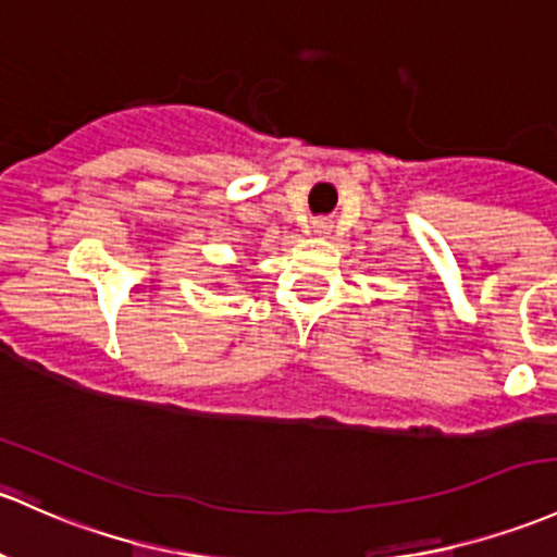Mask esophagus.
<instances>
[{
  "instance_id": "obj_1",
  "label": "esophagus",
  "mask_w": 557,
  "mask_h": 557,
  "mask_svg": "<svg viewBox=\"0 0 557 557\" xmlns=\"http://www.w3.org/2000/svg\"><path fill=\"white\" fill-rule=\"evenodd\" d=\"M331 230H333V224L327 219H314L312 221V232L314 234H331Z\"/></svg>"
}]
</instances>
